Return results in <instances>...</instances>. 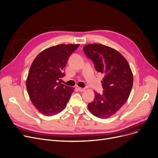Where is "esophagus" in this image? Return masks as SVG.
I'll use <instances>...</instances> for the list:
<instances>
[{
	"label": "esophagus",
	"mask_w": 158,
	"mask_h": 158,
	"mask_svg": "<svg viewBox=\"0 0 158 158\" xmlns=\"http://www.w3.org/2000/svg\"><path fill=\"white\" fill-rule=\"evenodd\" d=\"M77 89L79 90V92H84L85 90V88H81V87H78Z\"/></svg>",
	"instance_id": "1"
}]
</instances>
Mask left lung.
<instances>
[{
    "instance_id": "8db88e82",
    "label": "left lung",
    "mask_w": 158,
    "mask_h": 158,
    "mask_svg": "<svg viewBox=\"0 0 158 158\" xmlns=\"http://www.w3.org/2000/svg\"><path fill=\"white\" fill-rule=\"evenodd\" d=\"M86 56L92 60L96 71L104 74L101 81L102 94L95 92V98L88 108L99 118H110L127 101L133 85L129 64L122 55L112 48L101 44L84 46Z\"/></svg>"
}]
</instances>
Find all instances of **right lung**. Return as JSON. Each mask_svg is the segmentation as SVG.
I'll return each mask as SVG.
<instances>
[{
  "label": "right lung",
  "mask_w": 158,
  "mask_h": 158,
  "mask_svg": "<svg viewBox=\"0 0 158 158\" xmlns=\"http://www.w3.org/2000/svg\"><path fill=\"white\" fill-rule=\"evenodd\" d=\"M79 44H59L40 52L30 66L26 88L31 101L39 112L56 115L66 106L73 88L60 84L64 68Z\"/></svg>",
  "instance_id": "right-lung-1"
}]
</instances>
